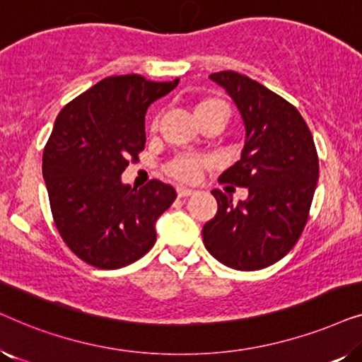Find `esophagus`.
<instances>
[{
    "label": "esophagus",
    "instance_id": "34e87169",
    "mask_svg": "<svg viewBox=\"0 0 362 362\" xmlns=\"http://www.w3.org/2000/svg\"><path fill=\"white\" fill-rule=\"evenodd\" d=\"M176 191H177V196H180V197H186V196L194 194V191L189 189V187H186V186H177Z\"/></svg>",
    "mask_w": 362,
    "mask_h": 362
}]
</instances>
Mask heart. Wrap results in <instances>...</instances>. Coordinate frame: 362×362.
Here are the masks:
<instances>
[{"mask_svg":"<svg viewBox=\"0 0 362 362\" xmlns=\"http://www.w3.org/2000/svg\"><path fill=\"white\" fill-rule=\"evenodd\" d=\"M212 112L222 113V115H226L227 118V115H229V107H227V103L224 100H221V98H216V97L202 98V100L197 102L194 107V117H201ZM156 125H158V118L155 117L151 120V130H155ZM202 166H204V161L199 160V158H180V160L171 163L170 168H168V171H170V175L180 177V180L194 181L196 177L199 176Z\"/></svg>","mask_w":362,"mask_h":362,"instance_id":"obj_1","label":"heart"}]
</instances>
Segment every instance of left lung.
Listing matches in <instances>:
<instances>
[{"label": "left lung", "mask_w": 362, "mask_h": 362, "mask_svg": "<svg viewBox=\"0 0 362 362\" xmlns=\"http://www.w3.org/2000/svg\"><path fill=\"white\" fill-rule=\"evenodd\" d=\"M209 78L234 100L245 128L240 160L219 180L249 196L235 204L211 191L217 212L202 240L226 267L260 270L284 259L305 229L320 173L315 141L300 112L262 83L232 71Z\"/></svg>", "instance_id": "obj_1"}]
</instances>
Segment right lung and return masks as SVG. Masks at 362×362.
<instances>
[{"instance_id":"obj_1","label":"right lung","mask_w":362,"mask_h":362,"mask_svg":"<svg viewBox=\"0 0 362 362\" xmlns=\"http://www.w3.org/2000/svg\"><path fill=\"white\" fill-rule=\"evenodd\" d=\"M145 77H107L59 113L42 155L54 222L78 259L120 269L151 249L155 224L176 199L175 187L151 180L123 185L128 160L145 148L148 107L177 86Z\"/></svg>"}]
</instances>
